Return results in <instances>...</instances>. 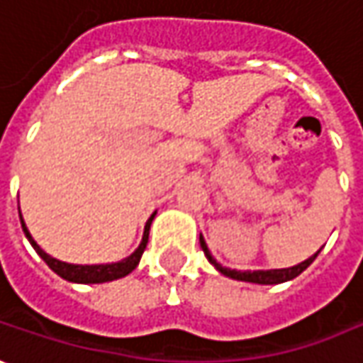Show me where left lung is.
<instances>
[{
	"mask_svg": "<svg viewBox=\"0 0 363 363\" xmlns=\"http://www.w3.org/2000/svg\"><path fill=\"white\" fill-rule=\"evenodd\" d=\"M199 244H201V250H203V254L206 257L210 259V264L216 266V269H220L223 276H228V278L233 279H240V281H252V284H281V281H288V279H294L300 276L301 272L306 269V267L312 264L313 259L318 257L320 252H315L312 257H308L306 262H301L298 266L294 267H284V269H257V272H235V269H228V267H221L213 257H211L210 250H208V245L203 242V238L199 235Z\"/></svg>",
	"mask_w": 363,
	"mask_h": 363,
	"instance_id": "left-lung-1",
	"label": "left lung"
}]
</instances>
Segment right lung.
I'll return each instance as SVG.
<instances>
[{"label":"right lung","mask_w":363,"mask_h":363,"mask_svg":"<svg viewBox=\"0 0 363 363\" xmlns=\"http://www.w3.org/2000/svg\"><path fill=\"white\" fill-rule=\"evenodd\" d=\"M19 220H21V213H19ZM153 216L147 220L145 223V232H143V240L140 247L130 255V257H125V259H121L118 264H106V266H74V264H65V262H60V259H55V257H51L48 255L43 250H41L40 245L35 244V240L31 238V233L28 232V228H26V223L21 220V228H23V233L28 235L29 244L33 245V250L41 255V259L48 264V266L57 274V276H62L63 279H67V281H75V284H101V281H111V279H118L123 278V276H128L131 274L138 264H140V259H142L143 250H145V245H147V238H150V225H152Z\"/></svg>","instance_id":"1"}]
</instances>
